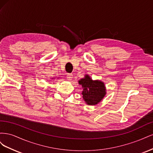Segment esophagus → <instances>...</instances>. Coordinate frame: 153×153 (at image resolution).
Listing matches in <instances>:
<instances>
[{"label": "esophagus", "mask_w": 153, "mask_h": 153, "mask_svg": "<svg viewBox=\"0 0 153 153\" xmlns=\"http://www.w3.org/2000/svg\"><path fill=\"white\" fill-rule=\"evenodd\" d=\"M67 79L69 81H71L73 79V75H72V74H70V73L68 74V75H67Z\"/></svg>", "instance_id": "1"}]
</instances>
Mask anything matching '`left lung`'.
<instances>
[{"label":"left lung","instance_id":"obj_1","mask_svg":"<svg viewBox=\"0 0 153 153\" xmlns=\"http://www.w3.org/2000/svg\"><path fill=\"white\" fill-rule=\"evenodd\" d=\"M78 83L82 87V97L87 105L98 104L106 94L104 83L100 80H92L88 75H85L84 78L78 81Z\"/></svg>","mask_w":153,"mask_h":153}]
</instances>
